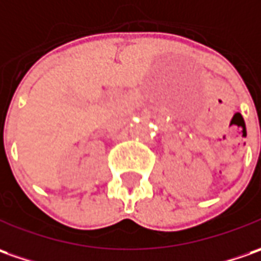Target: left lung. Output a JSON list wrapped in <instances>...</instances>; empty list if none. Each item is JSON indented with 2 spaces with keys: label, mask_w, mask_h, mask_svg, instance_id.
Instances as JSON below:
<instances>
[{
  "label": "left lung",
  "mask_w": 261,
  "mask_h": 261,
  "mask_svg": "<svg viewBox=\"0 0 261 261\" xmlns=\"http://www.w3.org/2000/svg\"><path fill=\"white\" fill-rule=\"evenodd\" d=\"M260 127H261V125H260Z\"/></svg>",
  "instance_id": "8db88e82"
}]
</instances>
